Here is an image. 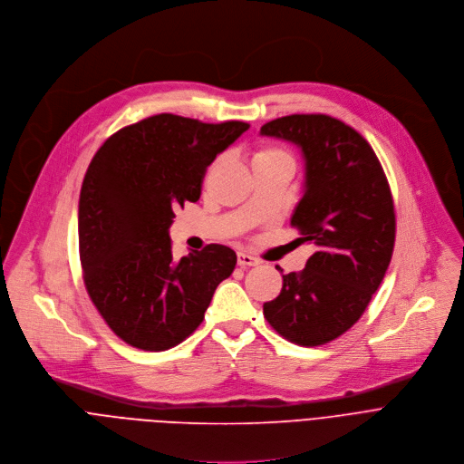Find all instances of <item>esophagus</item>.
I'll return each mask as SVG.
<instances>
[{"label": "esophagus", "instance_id": "esophagus-1", "mask_svg": "<svg viewBox=\"0 0 464 464\" xmlns=\"http://www.w3.org/2000/svg\"><path fill=\"white\" fill-rule=\"evenodd\" d=\"M259 261L256 257H252L250 254H245V252H237V265L246 268V266H256Z\"/></svg>", "mask_w": 464, "mask_h": 464}]
</instances>
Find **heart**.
Instances as JSON below:
<instances>
[{
  "instance_id": "1",
  "label": "heart",
  "mask_w": 464,
  "mask_h": 464,
  "mask_svg": "<svg viewBox=\"0 0 464 464\" xmlns=\"http://www.w3.org/2000/svg\"><path fill=\"white\" fill-rule=\"evenodd\" d=\"M254 160H287L293 162L291 157L282 151V150H276V148H263L254 155Z\"/></svg>"
}]
</instances>
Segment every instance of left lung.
Returning a JSON list of instances; mask_svg holds the SVG:
<instances>
[{"label": "left lung", "instance_id": "8db88e82", "mask_svg": "<svg viewBox=\"0 0 464 464\" xmlns=\"http://www.w3.org/2000/svg\"><path fill=\"white\" fill-rule=\"evenodd\" d=\"M259 133L302 153L304 196L291 223L316 250L304 270L282 274L263 314L287 340L322 345L358 322L384 280L395 245L390 184L373 148L333 117L289 115Z\"/></svg>", "mask_w": 464, "mask_h": 464}]
</instances>
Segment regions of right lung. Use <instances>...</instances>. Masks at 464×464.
Masks as SVG:
<instances>
[{"mask_svg": "<svg viewBox=\"0 0 464 464\" xmlns=\"http://www.w3.org/2000/svg\"><path fill=\"white\" fill-rule=\"evenodd\" d=\"M248 124H205L160 113L111 135L92 157L78 201V246L85 289L126 343L164 351L190 336L236 252L207 245L175 259L173 210L196 203L214 159Z\"/></svg>", "mask_w": 464, "mask_h": 464, "instance_id": "obj_1", "label": "right lung"}]
</instances>
